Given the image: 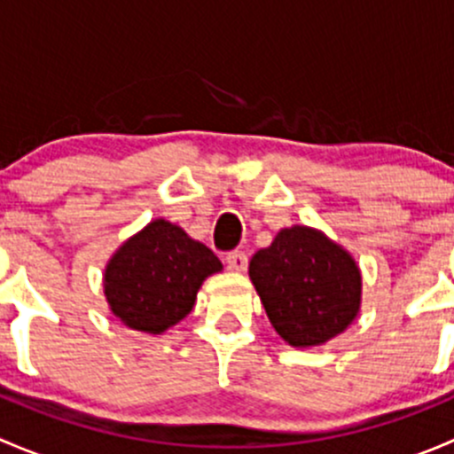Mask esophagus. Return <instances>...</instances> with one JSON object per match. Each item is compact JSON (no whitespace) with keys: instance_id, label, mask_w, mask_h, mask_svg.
<instances>
[{"instance_id":"1","label":"esophagus","mask_w":454,"mask_h":454,"mask_svg":"<svg viewBox=\"0 0 454 454\" xmlns=\"http://www.w3.org/2000/svg\"><path fill=\"white\" fill-rule=\"evenodd\" d=\"M226 268L232 272H244L248 268V254L244 250H232L226 254Z\"/></svg>"}]
</instances>
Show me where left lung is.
<instances>
[{"mask_svg": "<svg viewBox=\"0 0 454 454\" xmlns=\"http://www.w3.org/2000/svg\"><path fill=\"white\" fill-rule=\"evenodd\" d=\"M250 278L272 327L294 347L323 345L358 314V265L312 228L278 232L270 248L253 256Z\"/></svg>", "mask_w": 454, "mask_h": 454, "instance_id": "1", "label": "left lung"}]
</instances>
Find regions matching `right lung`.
I'll return each instance as SVG.
<instances>
[{
    "mask_svg": "<svg viewBox=\"0 0 454 454\" xmlns=\"http://www.w3.org/2000/svg\"><path fill=\"white\" fill-rule=\"evenodd\" d=\"M219 270L222 261L213 250L155 219L112 256L105 296L127 327L162 333L193 309L201 281Z\"/></svg>",
    "mask_w": 454,
    "mask_h": 454,
    "instance_id": "obj_1",
    "label": "right lung"
}]
</instances>
